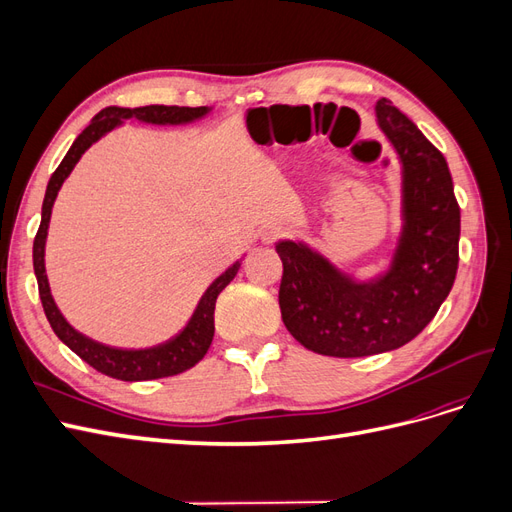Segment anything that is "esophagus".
<instances>
[{"instance_id":"34e87169","label":"esophagus","mask_w":512,"mask_h":512,"mask_svg":"<svg viewBox=\"0 0 512 512\" xmlns=\"http://www.w3.org/2000/svg\"><path fill=\"white\" fill-rule=\"evenodd\" d=\"M284 235H286V230H284L282 226H277V224H271V226L260 230L262 243H273V241H277V239H282Z\"/></svg>"}]
</instances>
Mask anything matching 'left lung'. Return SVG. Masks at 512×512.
I'll use <instances>...</instances> for the list:
<instances>
[{"label": "left lung", "mask_w": 512, "mask_h": 512, "mask_svg": "<svg viewBox=\"0 0 512 512\" xmlns=\"http://www.w3.org/2000/svg\"><path fill=\"white\" fill-rule=\"evenodd\" d=\"M376 123L401 166V228L386 265L363 280L303 239L275 245L286 329L307 350L337 359L412 342L448 297L459 265L461 211L444 156L389 98L376 102Z\"/></svg>", "instance_id": "obj_1"}]
</instances>
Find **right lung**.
<instances>
[{
  "label": "right lung",
  "mask_w": 512,
  "mask_h": 512,
  "mask_svg": "<svg viewBox=\"0 0 512 512\" xmlns=\"http://www.w3.org/2000/svg\"><path fill=\"white\" fill-rule=\"evenodd\" d=\"M213 111L211 106H141V108H121V106H108L100 111L89 126L76 136V141L68 149L66 158L61 160L55 173L51 175L49 185H46L44 203H42V220L38 235L34 239V273L38 280V292L40 301L44 307L46 320H49L51 329L55 335L64 342L74 354H79L81 359L94 367L104 376H111L123 382H141V380H156V378H168L177 376L181 371L194 367L203 356L207 354L211 339H213V312L218 294L235 280V275L241 269V260H235L232 265L215 277L209 284V288L203 292V297L198 299L190 320L185 322V327L173 335L170 339L156 346L147 348H115L106 346L96 339L87 337L85 333L76 331L72 324L66 320V316L59 312V307L51 294L49 277H46L44 267V250H46V237H49V224L55 198L61 190V185L70 177L74 166L79 164L83 153L96 145L100 138H104L108 132L121 128L128 119L147 123V126H188L198 119L207 117Z\"/></svg>",
  "instance_id": "right-lung-1"
}]
</instances>
